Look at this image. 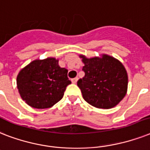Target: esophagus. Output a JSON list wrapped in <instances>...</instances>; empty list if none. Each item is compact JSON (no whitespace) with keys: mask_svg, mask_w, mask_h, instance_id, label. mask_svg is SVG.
Here are the masks:
<instances>
[{"mask_svg":"<svg viewBox=\"0 0 150 150\" xmlns=\"http://www.w3.org/2000/svg\"><path fill=\"white\" fill-rule=\"evenodd\" d=\"M77 81H78V78H77V77H75V78H73L71 80V81H72V83H76V82H77Z\"/></svg>","mask_w":150,"mask_h":150,"instance_id":"obj_1","label":"esophagus"}]
</instances>
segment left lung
I'll return each mask as SVG.
<instances>
[{"label": "left lung", "mask_w": 150, "mask_h": 150, "mask_svg": "<svg viewBox=\"0 0 150 150\" xmlns=\"http://www.w3.org/2000/svg\"><path fill=\"white\" fill-rule=\"evenodd\" d=\"M84 67V76L77 81L83 98L88 104L98 108L115 107L127 92L128 75L124 66L108 55L101 58L87 59L81 56Z\"/></svg>", "instance_id": "left-lung-1"}]
</instances>
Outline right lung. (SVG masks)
Segmentation results:
<instances>
[{"mask_svg":"<svg viewBox=\"0 0 150 150\" xmlns=\"http://www.w3.org/2000/svg\"><path fill=\"white\" fill-rule=\"evenodd\" d=\"M67 72L55 58L32 61L17 76L19 94L31 107L51 108L63 98L66 88L71 83Z\"/></svg>","mask_w":150,"mask_h":150,"instance_id":"right-lung-1","label":"right lung"}]
</instances>
